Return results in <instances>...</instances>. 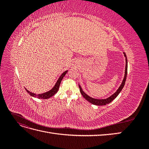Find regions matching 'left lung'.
<instances>
[{"instance_id": "left-lung-1", "label": "left lung", "mask_w": 149, "mask_h": 149, "mask_svg": "<svg viewBox=\"0 0 149 149\" xmlns=\"http://www.w3.org/2000/svg\"><path fill=\"white\" fill-rule=\"evenodd\" d=\"M124 55L125 57V61H126V64H125V75H124V79L123 81V83H122L121 85L120 86V87L119 88V89L117 90V91L114 94H112V96H111L109 97H108L107 99H105V100H97V99H94L92 98L91 97H89V96H88L86 94L84 93L83 92V91L82 90L80 86L79 85V91L80 93H81L82 96L86 100L88 101H89V102H91L94 105H97V106H104L107 104L110 103L111 102H112L113 101L114 99L118 96V94L120 93V92L122 91V89L124 88V84L125 83V80H126V78H127V57H126V55L125 53L124 52Z\"/></svg>"}]
</instances>
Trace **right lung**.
Returning <instances> with one entry per match:
<instances>
[{
  "label": "right lung",
  "instance_id": "obj_1",
  "mask_svg": "<svg viewBox=\"0 0 149 149\" xmlns=\"http://www.w3.org/2000/svg\"><path fill=\"white\" fill-rule=\"evenodd\" d=\"M68 72V71H65L63 73L60 77L59 78V79H58V80L57 81V82L56 83V84L55 85V86H54L50 91H49L45 93H43V94H37V95H36L34 93H31L30 91H29L27 89L26 90V91H27V93L30 94V96H34V97H37L39 99H48L49 97H51L52 96H53V95H55V94L58 92V89H59V87H60V83L61 82V80L63 78L64 76H65V74H66V73Z\"/></svg>",
  "mask_w": 149,
  "mask_h": 149
}]
</instances>
